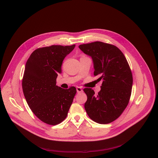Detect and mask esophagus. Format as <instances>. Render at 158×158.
I'll return each instance as SVG.
<instances>
[{"instance_id":"34e87169","label":"esophagus","mask_w":158,"mask_h":158,"mask_svg":"<svg viewBox=\"0 0 158 158\" xmlns=\"http://www.w3.org/2000/svg\"><path fill=\"white\" fill-rule=\"evenodd\" d=\"M76 89H77V93H81V92H83V89H82V88L81 87H77L76 88Z\"/></svg>"}]
</instances>
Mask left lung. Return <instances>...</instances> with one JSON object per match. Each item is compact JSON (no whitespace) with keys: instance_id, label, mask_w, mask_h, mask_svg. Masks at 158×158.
<instances>
[{"instance_id":"8db88e82","label":"left lung","mask_w":158,"mask_h":158,"mask_svg":"<svg viewBox=\"0 0 158 158\" xmlns=\"http://www.w3.org/2000/svg\"><path fill=\"white\" fill-rule=\"evenodd\" d=\"M93 60L94 75L102 81L101 90L95 94L86 88L85 110L92 120L108 124L118 119L127 106L132 92V74L124 54L114 45L99 41L79 45Z\"/></svg>"}]
</instances>
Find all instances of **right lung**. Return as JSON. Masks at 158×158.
<instances>
[{"label": "right lung", "instance_id": "obj_1", "mask_svg": "<svg viewBox=\"0 0 158 158\" xmlns=\"http://www.w3.org/2000/svg\"><path fill=\"white\" fill-rule=\"evenodd\" d=\"M75 46L40 48L26 62L22 81L24 97L33 113L46 124L56 125L66 119L77 92L74 86L65 90L56 85L63 61Z\"/></svg>", "mask_w": 158, "mask_h": 158}]
</instances>
